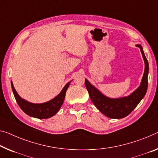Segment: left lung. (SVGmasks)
<instances>
[{
    "label": "left lung",
    "mask_w": 158,
    "mask_h": 158,
    "mask_svg": "<svg viewBox=\"0 0 158 158\" xmlns=\"http://www.w3.org/2000/svg\"><path fill=\"white\" fill-rule=\"evenodd\" d=\"M139 47L145 62V71L140 86L130 95L124 98L111 99L104 96L96 87L85 79V84L92 102L102 113L111 118H121L128 116L136 107L138 103L144 98L148 89V62L144 54L141 45Z\"/></svg>",
    "instance_id": "left-lung-1"
}]
</instances>
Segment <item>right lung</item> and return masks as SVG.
<instances>
[{"label":"right lung","mask_w":158,"mask_h":158,"mask_svg":"<svg viewBox=\"0 0 158 158\" xmlns=\"http://www.w3.org/2000/svg\"><path fill=\"white\" fill-rule=\"evenodd\" d=\"M71 82V81H70L65 85L64 88L62 89L61 92L56 98L52 99V100L42 104H34L25 100V99L21 98L19 96V94L15 89L12 81L11 86L15 98L17 102L20 106L21 110L27 115L31 116V117L43 119V118L52 117L59 111L60 106L64 103L65 93H66V90L68 87H69Z\"/></svg>","instance_id":"add662e5"}]
</instances>
